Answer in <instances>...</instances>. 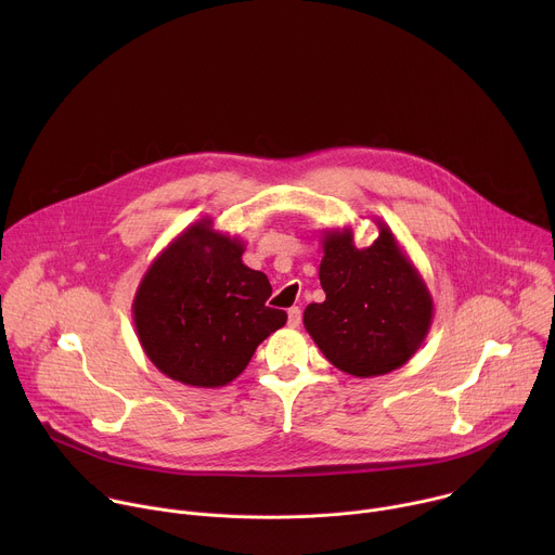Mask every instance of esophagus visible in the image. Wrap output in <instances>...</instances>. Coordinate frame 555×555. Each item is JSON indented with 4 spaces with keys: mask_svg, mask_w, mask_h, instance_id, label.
I'll list each match as a JSON object with an SVG mask.
<instances>
[{
    "mask_svg": "<svg viewBox=\"0 0 555 555\" xmlns=\"http://www.w3.org/2000/svg\"><path fill=\"white\" fill-rule=\"evenodd\" d=\"M300 319H302V313H300L298 307H292V309L287 311V325H289L292 330H296V327L300 325Z\"/></svg>",
    "mask_w": 555,
    "mask_h": 555,
    "instance_id": "esophagus-1",
    "label": "esophagus"
}]
</instances>
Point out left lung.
<instances>
[{
    "mask_svg": "<svg viewBox=\"0 0 555 555\" xmlns=\"http://www.w3.org/2000/svg\"><path fill=\"white\" fill-rule=\"evenodd\" d=\"M377 240L356 248L351 228L323 232V302L305 307L302 323L323 356L356 377L404 366L433 325V296L390 228L377 219Z\"/></svg>",
    "mask_w": 555,
    "mask_h": 555,
    "instance_id": "obj_1",
    "label": "left lung"
}]
</instances>
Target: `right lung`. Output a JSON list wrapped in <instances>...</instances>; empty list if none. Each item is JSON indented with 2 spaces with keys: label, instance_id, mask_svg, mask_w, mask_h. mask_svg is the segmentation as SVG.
Returning <instances> with one entry per match:
<instances>
[{
  "label": "right lung",
  "instance_id": "1",
  "mask_svg": "<svg viewBox=\"0 0 555 555\" xmlns=\"http://www.w3.org/2000/svg\"><path fill=\"white\" fill-rule=\"evenodd\" d=\"M244 242L199 219L144 272L131 305L138 340L167 377L195 388L230 384L257 347L287 323L268 307L263 272L244 261Z\"/></svg>",
  "mask_w": 555,
  "mask_h": 555
}]
</instances>
